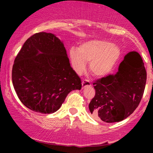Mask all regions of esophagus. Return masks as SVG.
Masks as SVG:
<instances>
[{
  "mask_svg": "<svg viewBox=\"0 0 153 153\" xmlns=\"http://www.w3.org/2000/svg\"><path fill=\"white\" fill-rule=\"evenodd\" d=\"M82 88L90 87L91 85V83L88 80H86V79H85V80H82Z\"/></svg>",
  "mask_w": 153,
  "mask_h": 153,
  "instance_id": "1",
  "label": "esophagus"
}]
</instances>
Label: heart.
<instances>
[{
    "instance_id": "obj_1",
    "label": "heart",
    "mask_w": 153,
    "mask_h": 153,
    "mask_svg": "<svg viewBox=\"0 0 153 153\" xmlns=\"http://www.w3.org/2000/svg\"><path fill=\"white\" fill-rule=\"evenodd\" d=\"M120 57V48L106 40H90L81 44L79 49L71 47L69 50L70 62L75 73L81 74L86 68L87 62H90L91 72L98 77L110 74Z\"/></svg>"
}]
</instances>
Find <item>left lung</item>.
<instances>
[{
	"label": "left lung",
	"instance_id": "8db88e82",
	"mask_svg": "<svg viewBox=\"0 0 153 153\" xmlns=\"http://www.w3.org/2000/svg\"><path fill=\"white\" fill-rule=\"evenodd\" d=\"M146 80L147 72L141 56L134 51L129 52L115 75L94 82L96 94L88 106L92 117L107 123L127 118L143 98Z\"/></svg>",
	"mask_w": 153,
	"mask_h": 153
}]
</instances>
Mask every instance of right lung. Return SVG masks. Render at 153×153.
Wrapping results in <instances>:
<instances>
[{
  "label": "right lung",
  "mask_w": 153,
  "mask_h": 153,
  "mask_svg": "<svg viewBox=\"0 0 153 153\" xmlns=\"http://www.w3.org/2000/svg\"><path fill=\"white\" fill-rule=\"evenodd\" d=\"M12 82L23 104L42 114L57 111L71 91L82 87L63 42L46 32L32 35L24 44L15 58Z\"/></svg>",
  "instance_id": "add662e5"
}]
</instances>
